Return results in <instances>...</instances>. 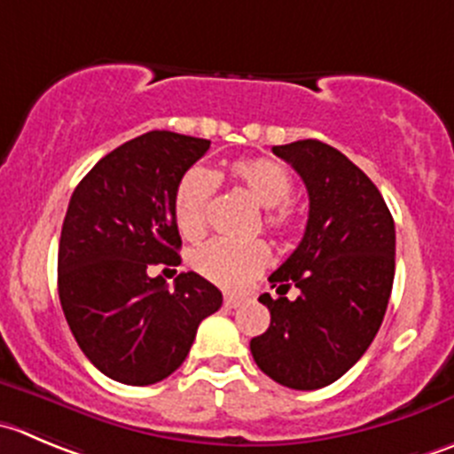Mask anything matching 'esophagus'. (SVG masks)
<instances>
[{
	"mask_svg": "<svg viewBox=\"0 0 454 454\" xmlns=\"http://www.w3.org/2000/svg\"><path fill=\"white\" fill-rule=\"evenodd\" d=\"M246 299L239 294H223V306L226 308H239Z\"/></svg>",
	"mask_w": 454,
	"mask_h": 454,
	"instance_id": "esophagus-1",
	"label": "esophagus"
}]
</instances>
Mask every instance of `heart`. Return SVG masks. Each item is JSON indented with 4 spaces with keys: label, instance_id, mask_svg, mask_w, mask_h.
Here are the masks:
<instances>
[{
    "label": "heart",
    "instance_id": "heart-1",
    "mask_svg": "<svg viewBox=\"0 0 454 454\" xmlns=\"http://www.w3.org/2000/svg\"><path fill=\"white\" fill-rule=\"evenodd\" d=\"M231 179L263 206V226L277 237H286L299 226V210L288 200L293 191L290 173L270 157H244L226 166L215 179ZM215 179L192 168L179 179L173 197V215L186 239H200L208 226V206ZM270 262V248L262 239L228 241L215 239L192 253L191 263L204 279L222 288H244Z\"/></svg>",
    "mask_w": 454,
    "mask_h": 454
}]
</instances>
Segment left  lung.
<instances>
[{
	"instance_id": "1",
	"label": "left lung",
	"mask_w": 454,
	"mask_h": 454,
	"mask_svg": "<svg viewBox=\"0 0 454 454\" xmlns=\"http://www.w3.org/2000/svg\"><path fill=\"white\" fill-rule=\"evenodd\" d=\"M303 179L310 200L297 250L268 277L270 325L250 339L254 362L294 390L333 384L372 344L395 279V222L375 184L353 161L319 142L272 146ZM300 288L297 300L283 294Z\"/></svg>"
}]
</instances>
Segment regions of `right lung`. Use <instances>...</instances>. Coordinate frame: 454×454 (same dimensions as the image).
<instances>
[{"mask_svg": "<svg viewBox=\"0 0 454 454\" xmlns=\"http://www.w3.org/2000/svg\"><path fill=\"white\" fill-rule=\"evenodd\" d=\"M208 148L151 130L101 157L70 197L57 257L61 310L82 353L120 384L173 375L201 319L222 308L217 286L197 272H179L170 290L146 272L182 263L175 188Z\"/></svg>", "mask_w": 454, "mask_h": 454, "instance_id": "right-lung-1", "label": "right lung"}]
</instances>
